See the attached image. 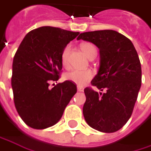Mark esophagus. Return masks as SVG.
Listing matches in <instances>:
<instances>
[{
    "mask_svg": "<svg viewBox=\"0 0 151 151\" xmlns=\"http://www.w3.org/2000/svg\"><path fill=\"white\" fill-rule=\"evenodd\" d=\"M77 89H78V91H84V88H83L82 86H77Z\"/></svg>",
    "mask_w": 151,
    "mask_h": 151,
    "instance_id": "esophagus-1",
    "label": "esophagus"
}]
</instances>
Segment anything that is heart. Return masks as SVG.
Returning a JSON list of instances; mask_svg holds the SVG:
<instances>
[{
	"label": "heart",
	"mask_w": 151,
	"mask_h": 151,
	"mask_svg": "<svg viewBox=\"0 0 151 151\" xmlns=\"http://www.w3.org/2000/svg\"><path fill=\"white\" fill-rule=\"evenodd\" d=\"M81 50L85 53V55L89 59L93 55H97V49L94 45L91 43H83L80 46ZM69 46L64 48L61 54V62L64 67L67 68L69 66L68 63V56H69ZM93 73L91 70H78L73 69L65 74V78L69 81L75 83L78 86H84L86 84L90 79L92 78Z\"/></svg>",
	"instance_id": "obj_1"
}]
</instances>
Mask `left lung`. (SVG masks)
<instances>
[{"label": "left lung", "mask_w": 151, "mask_h": 151, "mask_svg": "<svg viewBox=\"0 0 151 151\" xmlns=\"http://www.w3.org/2000/svg\"><path fill=\"white\" fill-rule=\"evenodd\" d=\"M77 40L93 43L99 49L100 62L91 85L105 92L85 89L83 114L95 130L111 133L130 119L142 82V69L132 42L114 30L80 34Z\"/></svg>", "instance_id": "8db88e82"}]
</instances>
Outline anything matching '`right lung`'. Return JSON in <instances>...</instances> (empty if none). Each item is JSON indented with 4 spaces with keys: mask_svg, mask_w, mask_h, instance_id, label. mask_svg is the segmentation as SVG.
Returning <instances> with one entry per match:
<instances>
[{
    "mask_svg": "<svg viewBox=\"0 0 151 151\" xmlns=\"http://www.w3.org/2000/svg\"><path fill=\"white\" fill-rule=\"evenodd\" d=\"M78 34L41 27L26 35L17 49L11 85L17 112L29 127L42 130L57 124L77 92L72 81L59 83L52 89L49 82L59 79L62 52Z\"/></svg>",
    "mask_w": 151,
    "mask_h": 151,
    "instance_id": "right-lung-1",
    "label": "right lung"
}]
</instances>
